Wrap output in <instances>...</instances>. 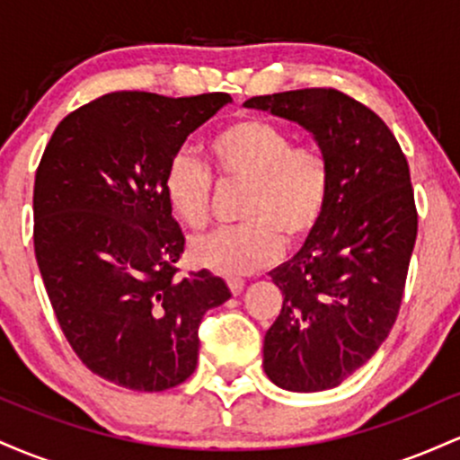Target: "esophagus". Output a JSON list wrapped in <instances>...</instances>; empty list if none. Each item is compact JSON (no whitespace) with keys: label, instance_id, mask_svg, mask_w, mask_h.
<instances>
[{"label":"esophagus","instance_id":"esophagus-1","mask_svg":"<svg viewBox=\"0 0 460 460\" xmlns=\"http://www.w3.org/2000/svg\"><path fill=\"white\" fill-rule=\"evenodd\" d=\"M226 285H229L231 294H234V296H237V294H242V289H244V279L229 277V279H226Z\"/></svg>","mask_w":460,"mask_h":460}]
</instances>
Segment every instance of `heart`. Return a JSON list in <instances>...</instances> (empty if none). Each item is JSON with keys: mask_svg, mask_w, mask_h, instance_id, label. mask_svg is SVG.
<instances>
[{"mask_svg": "<svg viewBox=\"0 0 460 460\" xmlns=\"http://www.w3.org/2000/svg\"><path fill=\"white\" fill-rule=\"evenodd\" d=\"M225 183L246 186L235 229H218L192 242V260L208 270L248 274L270 266L283 242L296 246L314 234L329 203L331 162L315 145H294L279 125L244 119L226 125L209 142ZM171 212L199 231L212 216L214 177L192 153H177L164 175Z\"/></svg>", "mask_w": 460, "mask_h": 460, "instance_id": "b5f03b06", "label": "heart"}]
</instances>
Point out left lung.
I'll return each instance as SVG.
<instances>
[{
    "mask_svg": "<svg viewBox=\"0 0 460 460\" xmlns=\"http://www.w3.org/2000/svg\"><path fill=\"white\" fill-rule=\"evenodd\" d=\"M244 105L303 125L331 162L322 220L270 272L285 298L263 337V369L289 392L337 387L398 318L417 237L409 162L381 116L335 88L263 94Z\"/></svg>",
    "mask_w": 460,
    "mask_h": 460,
    "instance_id": "8db88e82",
    "label": "left lung"
}]
</instances>
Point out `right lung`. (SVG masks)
I'll return each instance as SVG.
<instances>
[{"mask_svg": "<svg viewBox=\"0 0 460 460\" xmlns=\"http://www.w3.org/2000/svg\"><path fill=\"white\" fill-rule=\"evenodd\" d=\"M231 97L108 93L60 120L34 181V252L47 296L91 372L134 392L177 387L197 367L220 277H179L186 248L164 194L181 145Z\"/></svg>", "mask_w": 460, "mask_h": 460, "instance_id": "1", "label": "right lung"}]
</instances>
